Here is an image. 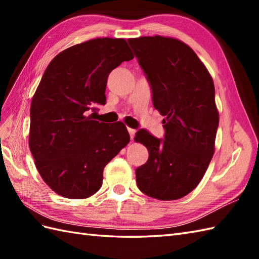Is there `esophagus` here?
I'll list each match as a JSON object with an SVG mask.
<instances>
[{
  "mask_svg": "<svg viewBox=\"0 0 259 259\" xmlns=\"http://www.w3.org/2000/svg\"><path fill=\"white\" fill-rule=\"evenodd\" d=\"M128 131H129V135H130V138L134 139V137L136 135V130L133 129V128H128Z\"/></svg>",
  "mask_w": 259,
  "mask_h": 259,
  "instance_id": "esophagus-1",
  "label": "esophagus"
}]
</instances>
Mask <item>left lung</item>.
<instances>
[{"label":"left lung","mask_w":259,"mask_h":259,"mask_svg":"<svg viewBox=\"0 0 259 259\" xmlns=\"http://www.w3.org/2000/svg\"><path fill=\"white\" fill-rule=\"evenodd\" d=\"M147 74L152 102L163 115L164 139L139 130L135 140L149 151L136 169L138 188L159 200H177L200 183L214 152L219 113L210 73L194 50L178 38H129Z\"/></svg>","instance_id":"1"}]
</instances>
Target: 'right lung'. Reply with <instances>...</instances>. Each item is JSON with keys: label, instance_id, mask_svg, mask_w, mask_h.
I'll use <instances>...</instances> for the list:
<instances>
[{"label": "right lung", "instance_id": "right-lung-1", "mask_svg": "<svg viewBox=\"0 0 259 259\" xmlns=\"http://www.w3.org/2000/svg\"><path fill=\"white\" fill-rule=\"evenodd\" d=\"M124 38L97 37L60 52L31 102L29 146L35 167L56 194L84 199L101 188L103 169L130 141L118 121L93 120L106 104L109 73L134 59Z\"/></svg>", "mask_w": 259, "mask_h": 259}]
</instances>
